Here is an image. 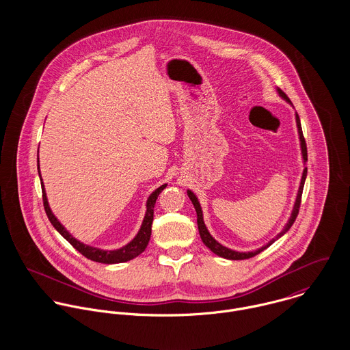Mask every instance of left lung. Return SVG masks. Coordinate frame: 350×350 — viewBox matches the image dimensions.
<instances>
[{"instance_id": "left-lung-1", "label": "left lung", "mask_w": 350, "mask_h": 350, "mask_svg": "<svg viewBox=\"0 0 350 350\" xmlns=\"http://www.w3.org/2000/svg\"><path fill=\"white\" fill-rule=\"evenodd\" d=\"M278 93L279 96L283 98V100H287L291 103L290 98L286 96V93H283L280 89H278ZM295 118H297V126H298V133H299L300 140V150H301V156H303V161L306 163L307 161V147H306V142H304V137H303V132H301V125H300L299 116L298 113H295ZM306 176H307V167H304L303 170V174H301V179H300L299 190H298V196H297V200H295V204H294V208H293V213H291V217L288 218V222L286 224V226L283 228V230L275 237L272 239L271 241H268L265 245H262L261 248L258 250H252V252H237V250H229L224 245H221L218 241H215L211 234L208 233L204 222H203V214H202V208H200V200L196 197V194L190 190H187V196L193 202L194 207H196V211H197V222H198V230H200V239L203 241V244L211 250L213 253H215L217 256L219 257H224V258H229V260H245V258H250L256 254H258L260 252H262L264 250H267L269 245H272L278 239H280L283 234H286L290 228L293 226V224L295 222L297 217H298V213H299L300 207V200H301V193H303V186H304V180H306Z\"/></svg>"}]
</instances>
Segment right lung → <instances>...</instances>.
Returning <instances> with one entry per match:
<instances>
[{"label": "right lung", "mask_w": 350, "mask_h": 350, "mask_svg": "<svg viewBox=\"0 0 350 350\" xmlns=\"http://www.w3.org/2000/svg\"><path fill=\"white\" fill-rule=\"evenodd\" d=\"M38 170H39L40 182H42L44 210H46V214H47V217H49L52 226H53L75 250H78L79 253H82L85 257L90 258V260H93V261H97V262H103V264H117V262L129 261V260L137 257L140 253H143V252L146 250L148 243H150L152 221H153V207H154V203H156V200H157L159 194L167 187V185L160 186L159 189H156V190L150 194V198L147 200L146 217H144V219H143L142 228H140L139 233L136 234V237H135L129 244H126L125 247H122V248H120V250H100V248L90 247V245H86V244L78 241V240H77L75 237H72V236L64 229V226L57 221V218H56V217L52 214V211H51L50 204H49L47 196H46L44 185H43L42 175H40V168H39V156H38Z\"/></svg>", "instance_id": "1"}]
</instances>
